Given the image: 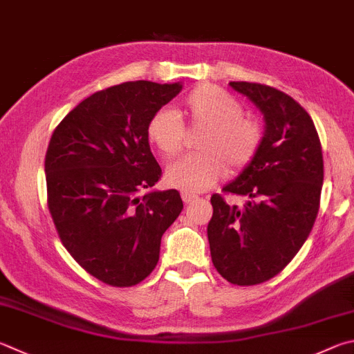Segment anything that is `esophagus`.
I'll return each mask as SVG.
<instances>
[{"instance_id":"esophagus-1","label":"esophagus","mask_w":354,"mask_h":354,"mask_svg":"<svg viewBox=\"0 0 354 354\" xmlns=\"http://www.w3.org/2000/svg\"><path fill=\"white\" fill-rule=\"evenodd\" d=\"M181 198H183V201H184L185 204H190L192 201H195V199H196L198 196H196V195H192V194H185V192H183Z\"/></svg>"}]
</instances>
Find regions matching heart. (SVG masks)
Returning a JSON list of instances; mask_svg holds the SVG:
<instances>
[{"instance_id":"1","label":"heart","mask_w":354,"mask_h":354,"mask_svg":"<svg viewBox=\"0 0 354 354\" xmlns=\"http://www.w3.org/2000/svg\"><path fill=\"white\" fill-rule=\"evenodd\" d=\"M179 110L192 128H204L195 155L171 164L165 179L171 187L198 194L214 185L226 170L236 175L254 162L263 145V128L243 114L232 95L214 85H198L183 99ZM145 136L164 158L176 156L184 147L185 130L175 114L159 110L147 122Z\"/></svg>"}]
</instances>
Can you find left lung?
Listing matches in <instances>:
<instances>
[{
    "label": "left lung",
    "instance_id": "1",
    "mask_svg": "<svg viewBox=\"0 0 354 354\" xmlns=\"http://www.w3.org/2000/svg\"><path fill=\"white\" fill-rule=\"evenodd\" d=\"M265 115L261 150L224 194L244 196L243 207L212 195L207 236L221 277L259 285L283 271L316 221L324 184L322 145L311 115L291 95L252 82H230Z\"/></svg>",
    "mask_w": 354,
    "mask_h": 354
}]
</instances>
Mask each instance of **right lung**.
<instances>
[{"mask_svg":"<svg viewBox=\"0 0 354 354\" xmlns=\"http://www.w3.org/2000/svg\"><path fill=\"white\" fill-rule=\"evenodd\" d=\"M181 89L147 80L102 89L69 111L50 136L44 171L57 234L88 274L110 286L149 277L160 239L183 210L176 190L142 194L162 175L147 122Z\"/></svg>","mask_w":354,"mask_h":354,"instance_id":"add662e5","label":"right lung"}]
</instances>
